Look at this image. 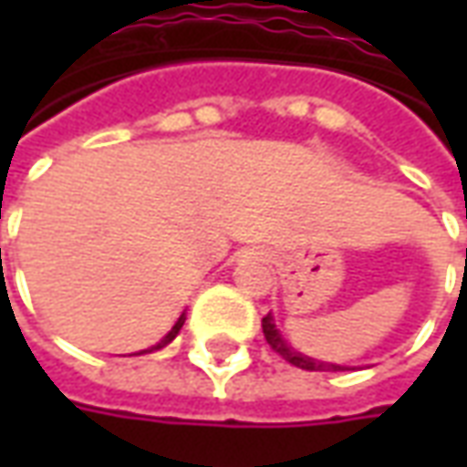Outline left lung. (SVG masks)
Masks as SVG:
<instances>
[{
	"instance_id": "left-lung-1",
	"label": "left lung",
	"mask_w": 467,
	"mask_h": 467,
	"mask_svg": "<svg viewBox=\"0 0 467 467\" xmlns=\"http://www.w3.org/2000/svg\"><path fill=\"white\" fill-rule=\"evenodd\" d=\"M263 333H265V340H267V345H270V348H273L277 355H283L285 360L293 362L295 368H303V370H345L343 365H333V362L313 360V358H307V355H303V352H295L290 345L285 343L283 335H280V330L275 327L273 315H265V317H263Z\"/></svg>"
}]
</instances>
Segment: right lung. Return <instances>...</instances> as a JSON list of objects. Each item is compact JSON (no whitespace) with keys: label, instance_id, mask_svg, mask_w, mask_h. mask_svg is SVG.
<instances>
[{"label":"right lung","instance_id":"add662e5","mask_svg":"<svg viewBox=\"0 0 467 467\" xmlns=\"http://www.w3.org/2000/svg\"><path fill=\"white\" fill-rule=\"evenodd\" d=\"M182 325H184V313L180 315V317H177V323L172 325V330H170V333L164 335L162 340H160V343L157 345H152V348H147V350H142V352H154V350H160V348H164V345H170L174 340V337H177V333H180V330H182ZM142 352H137V355H142Z\"/></svg>","mask_w":467,"mask_h":467}]
</instances>
